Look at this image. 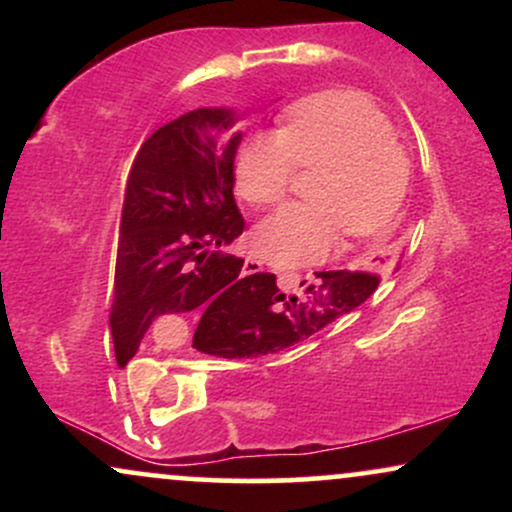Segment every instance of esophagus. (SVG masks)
Here are the masks:
<instances>
[{
	"label": "esophagus",
	"mask_w": 512,
	"mask_h": 512,
	"mask_svg": "<svg viewBox=\"0 0 512 512\" xmlns=\"http://www.w3.org/2000/svg\"><path fill=\"white\" fill-rule=\"evenodd\" d=\"M262 262L257 260V257H245V264H243V274H257L262 272Z\"/></svg>",
	"instance_id": "esophagus-1"
}]
</instances>
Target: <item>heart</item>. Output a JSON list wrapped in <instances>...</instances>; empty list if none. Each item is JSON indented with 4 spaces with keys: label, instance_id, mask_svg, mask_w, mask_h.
<instances>
[{
    "label": "heart",
    "instance_id": "heart-1",
    "mask_svg": "<svg viewBox=\"0 0 512 512\" xmlns=\"http://www.w3.org/2000/svg\"><path fill=\"white\" fill-rule=\"evenodd\" d=\"M320 170L313 204H284L252 231L264 260L296 267L337 248L339 228L373 236L395 219L407 187V158L387 117L358 93H322L293 105L284 129H262L238 154V192L250 204H274L296 168Z\"/></svg>",
    "mask_w": 512,
    "mask_h": 512
}]
</instances>
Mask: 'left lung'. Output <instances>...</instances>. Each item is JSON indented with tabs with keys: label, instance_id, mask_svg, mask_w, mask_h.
I'll list each match as a JSON object with an SVG mask.
<instances>
[{
	"label": "left lung",
	"instance_id": "left-lung-1",
	"mask_svg": "<svg viewBox=\"0 0 512 512\" xmlns=\"http://www.w3.org/2000/svg\"><path fill=\"white\" fill-rule=\"evenodd\" d=\"M375 262V260H373ZM402 260H380L370 272H315L305 286V298L279 291L274 274H260L240 301L202 315L192 346L202 354L223 358H257L303 342L310 334L332 325L337 317L356 310L378 289L383 272Z\"/></svg>",
	"mask_w": 512,
	"mask_h": 512
}]
</instances>
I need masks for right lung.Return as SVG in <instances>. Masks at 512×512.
I'll use <instances>...</instances> for the list:
<instances>
[{
	"label": "right lung",
	"mask_w": 512,
	"mask_h": 512,
	"mask_svg": "<svg viewBox=\"0 0 512 512\" xmlns=\"http://www.w3.org/2000/svg\"><path fill=\"white\" fill-rule=\"evenodd\" d=\"M245 115V113H243ZM231 108H197L156 129L129 170L110 313L120 366L137 354L161 315H204L250 293L260 274L240 276L243 260L221 255L243 233L233 199L243 120Z\"/></svg>",
	"instance_id": "1"
}]
</instances>
